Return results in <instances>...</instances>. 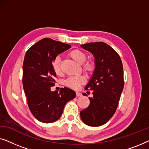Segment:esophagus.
<instances>
[{
    "instance_id": "1",
    "label": "esophagus",
    "mask_w": 149,
    "mask_h": 149,
    "mask_svg": "<svg viewBox=\"0 0 149 149\" xmlns=\"http://www.w3.org/2000/svg\"><path fill=\"white\" fill-rule=\"evenodd\" d=\"M76 95L77 97H81V95H82V93H80V92H76Z\"/></svg>"
}]
</instances>
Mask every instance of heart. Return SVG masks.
<instances>
[{
	"mask_svg": "<svg viewBox=\"0 0 149 149\" xmlns=\"http://www.w3.org/2000/svg\"><path fill=\"white\" fill-rule=\"evenodd\" d=\"M70 56L73 60L76 61L78 64H83L86 60L87 56L86 54L82 51L74 49L70 52ZM85 68L87 70H89L91 68V65L89 63H87L85 65ZM53 68L54 72L57 74H60L62 73V69H61V60L59 56L56 57L53 62ZM85 82L84 77L81 75H74L68 77L65 81V84L69 87L73 89H78L81 84Z\"/></svg>",
	"mask_w": 149,
	"mask_h": 149,
	"instance_id": "b5f03b06",
	"label": "heart"
}]
</instances>
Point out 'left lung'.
<instances>
[{"label": "left lung", "instance_id": "8db88e82", "mask_svg": "<svg viewBox=\"0 0 149 149\" xmlns=\"http://www.w3.org/2000/svg\"><path fill=\"white\" fill-rule=\"evenodd\" d=\"M81 47L93 54L95 67L85 87L93 91V97H89V107L80 115L86 125L97 127L107 123L117 109L124 87L123 64L119 54L104 42H89Z\"/></svg>", "mask_w": 149, "mask_h": 149}]
</instances>
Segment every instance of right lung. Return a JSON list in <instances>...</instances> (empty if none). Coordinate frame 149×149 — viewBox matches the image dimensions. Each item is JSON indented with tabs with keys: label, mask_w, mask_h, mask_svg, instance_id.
Returning a JSON list of instances; mask_svg holds the SVG:
<instances>
[{
	"label": "right lung",
	"mask_w": 149,
	"mask_h": 149,
	"mask_svg": "<svg viewBox=\"0 0 149 149\" xmlns=\"http://www.w3.org/2000/svg\"><path fill=\"white\" fill-rule=\"evenodd\" d=\"M70 45L49 38H42L26 53L23 63V87L30 111L36 119L45 123L60 119L64 106L76 97L68 87L51 91L55 85L56 72L53 62Z\"/></svg>",
	"instance_id": "right-lung-1"
}]
</instances>
